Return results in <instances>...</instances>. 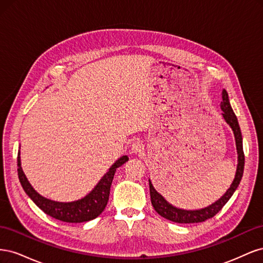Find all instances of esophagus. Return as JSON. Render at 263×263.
Masks as SVG:
<instances>
[{"label": "esophagus", "mask_w": 263, "mask_h": 263, "mask_svg": "<svg viewBox=\"0 0 263 263\" xmlns=\"http://www.w3.org/2000/svg\"><path fill=\"white\" fill-rule=\"evenodd\" d=\"M144 148H145V146H144V144H142V140H140V139H136L132 145V151L134 154L141 153V151L144 150Z\"/></svg>", "instance_id": "1"}]
</instances>
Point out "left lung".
Here are the masks:
<instances>
[{
	"instance_id": "left-lung-1",
	"label": "left lung",
	"mask_w": 263,
	"mask_h": 263,
	"mask_svg": "<svg viewBox=\"0 0 263 263\" xmlns=\"http://www.w3.org/2000/svg\"><path fill=\"white\" fill-rule=\"evenodd\" d=\"M220 108L222 110V117H224L225 122L230 126V128H232L234 132L237 154H238V164H237L236 176L232 183V185H230V187L226 191V193L222 195L218 201L214 202L212 205L208 206V208L195 210V211H186V210L174 208L173 205L166 202L164 200V197L161 194H159L155 190L153 183H151V181L149 180L151 204H153L155 211L160 215V216L174 222H180V224H193V222L205 221L206 219L214 217L215 215L224 208V205L229 201V198L233 196L236 189L238 187V185H239L242 178V173H243V166H245L242 137H241L239 124H238V119L234 113L232 106H230L228 93L225 89L221 92Z\"/></svg>"
}]
</instances>
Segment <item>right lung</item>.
Here are the masks:
<instances>
[{
    "label": "right lung",
    "mask_w": 263,
    "mask_h": 263,
    "mask_svg": "<svg viewBox=\"0 0 263 263\" xmlns=\"http://www.w3.org/2000/svg\"><path fill=\"white\" fill-rule=\"evenodd\" d=\"M126 161H128V157L127 156L119 158L114 164H112V166H110L108 171L103 176V178L89 194L85 195L81 200L68 203L48 200V198L36 192L28 182L25 173L23 172L20 151L17 155V172L20 182L25 193L45 214L52 218L65 222H83L97 218L104 211L108 202L109 190L114 179L115 171Z\"/></svg>",
    "instance_id": "add662e5"
}]
</instances>
